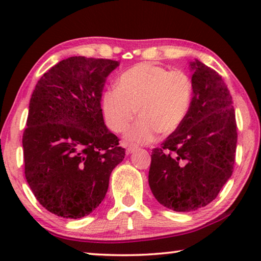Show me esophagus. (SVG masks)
<instances>
[{
    "mask_svg": "<svg viewBox=\"0 0 261 261\" xmlns=\"http://www.w3.org/2000/svg\"><path fill=\"white\" fill-rule=\"evenodd\" d=\"M124 147H126V152L127 154H130V153L135 152L138 149V147H135V146H132V145H127V144H123Z\"/></svg>",
    "mask_w": 261,
    "mask_h": 261,
    "instance_id": "34e87169",
    "label": "esophagus"
}]
</instances>
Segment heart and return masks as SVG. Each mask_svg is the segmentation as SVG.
Returning <instances> with one entry per match:
<instances>
[{"mask_svg":"<svg viewBox=\"0 0 261 261\" xmlns=\"http://www.w3.org/2000/svg\"><path fill=\"white\" fill-rule=\"evenodd\" d=\"M117 89L102 96V112L107 126L122 133L134 120L127 139L147 144L155 134L177 130L189 115L194 99V82L187 72L171 71L155 64H138L121 74Z\"/></svg>","mask_w":261,"mask_h":261,"instance_id":"b5f03b06","label":"heart"}]
</instances>
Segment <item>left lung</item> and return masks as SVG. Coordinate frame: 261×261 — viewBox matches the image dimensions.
Returning <instances> with one entry per match:
<instances>
[{"label": "left lung", "mask_w": 261, "mask_h": 261, "mask_svg": "<svg viewBox=\"0 0 261 261\" xmlns=\"http://www.w3.org/2000/svg\"><path fill=\"white\" fill-rule=\"evenodd\" d=\"M194 99L183 124L154 148L148 184L156 201L174 212L208 205L233 173L238 133L235 110L222 77L190 62Z\"/></svg>", "instance_id": "1"}]
</instances>
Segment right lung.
Wrapping results in <instances>:
<instances>
[{"mask_svg": "<svg viewBox=\"0 0 261 261\" xmlns=\"http://www.w3.org/2000/svg\"><path fill=\"white\" fill-rule=\"evenodd\" d=\"M119 62L64 59L35 85L22 146L24 176L49 213L81 219L106 197L124 148L103 120L102 91Z\"/></svg>", "mask_w": 261, "mask_h": 261, "instance_id": "1", "label": "right lung"}]
</instances>
